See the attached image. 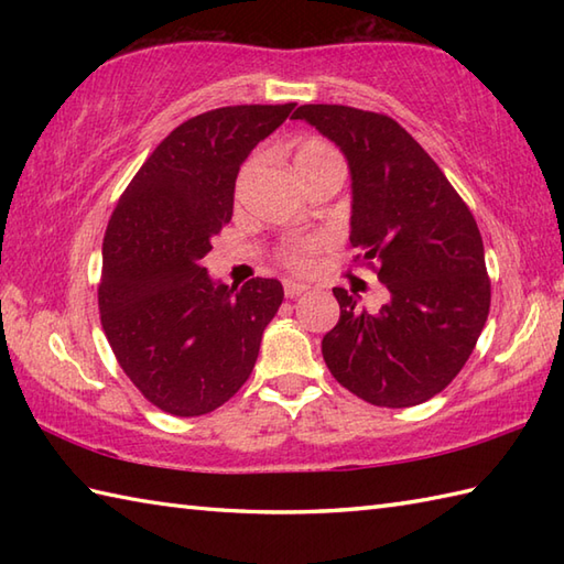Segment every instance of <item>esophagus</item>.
<instances>
[{"mask_svg":"<svg viewBox=\"0 0 564 564\" xmlns=\"http://www.w3.org/2000/svg\"><path fill=\"white\" fill-rule=\"evenodd\" d=\"M307 289H310V285H305V283H297V281H285V283H283L285 297H297V295L307 293Z\"/></svg>","mask_w":564,"mask_h":564,"instance_id":"obj_1","label":"esophagus"}]
</instances>
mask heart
Listing matches in <instances>:
<instances>
[{
  "instance_id": "1",
  "label": "heart",
  "mask_w": 564,
  "mask_h": 564,
  "mask_svg": "<svg viewBox=\"0 0 564 564\" xmlns=\"http://www.w3.org/2000/svg\"><path fill=\"white\" fill-rule=\"evenodd\" d=\"M332 158H337V152H334V150L327 145V142L315 140V138L303 140L301 145L295 148V166H297V172L310 170V166H317V164L327 162V160H332ZM317 249H319L317 239H301V242L285 245V247L281 249L279 257H281V261H283L285 267H289L291 271L303 273V271L313 269V257H315Z\"/></svg>"
}]
</instances>
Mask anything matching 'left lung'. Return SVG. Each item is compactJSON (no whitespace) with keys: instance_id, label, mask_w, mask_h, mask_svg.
<instances>
[{"instance_id":"8db88e82","label":"left lung","mask_w":564,"mask_h":564,"mask_svg":"<svg viewBox=\"0 0 564 564\" xmlns=\"http://www.w3.org/2000/svg\"><path fill=\"white\" fill-rule=\"evenodd\" d=\"M351 170V247L376 263L390 301L378 313L334 289L341 315L322 339L332 376L376 406H412L460 373L489 315L485 247L470 208L390 116L305 104Z\"/></svg>"}]
</instances>
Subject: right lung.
Masks as SVG:
<instances>
[{
    "mask_svg": "<svg viewBox=\"0 0 564 564\" xmlns=\"http://www.w3.org/2000/svg\"><path fill=\"white\" fill-rule=\"evenodd\" d=\"M295 104L225 106L166 135L104 235L101 327L142 398L174 416L218 410L245 386L283 303L275 279L215 283L203 257L232 218L239 166Z\"/></svg>",
    "mask_w": 564,
    "mask_h": 564,
    "instance_id": "add662e5",
    "label": "right lung"
}]
</instances>
